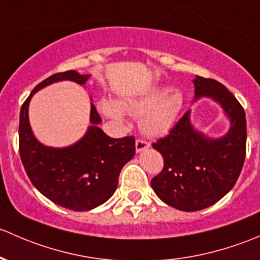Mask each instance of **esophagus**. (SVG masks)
Returning <instances> with one entry per match:
<instances>
[{
	"instance_id": "esophagus-1",
	"label": "esophagus",
	"mask_w": 260,
	"mask_h": 260,
	"mask_svg": "<svg viewBox=\"0 0 260 260\" xmlns=\"http://www.w3.org/2000/svg\"><path fill=\"white\" fill-rule=\"evenodd\" d=\"M149 148H150V144L148 143V141L140 140V139H139V140H136L135 149H136V151H138V152L144 151V150H146V149H149Z\"/></svg>"
}]
</instances>
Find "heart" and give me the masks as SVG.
I'll return each mask as SVG.
<instances>
[{"label":"heart","instance_id":"obj_1","mask_svg":"<svg viewBox=\"0 0 260 260\" xmlns=\"http://www.w3.org/2000/svg\"><path fill=\"white\" fill-rule=\"evenodd\" d=\"M185 105L184 93L169 86L155 85L135 96L119 101L104 100L103 111L115 120H124L125 112L140 116V127L148 136L159 138L175 126Z\"/></svg>","mask_w":260,"mask_h":260}]
</instances>
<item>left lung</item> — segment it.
I'll use <instances>...</instances> for the list:
<instances>
[{
  "mask_svg": "<svg viewBox=\"0 0 260 260\" xmlns=\"http://www.w3.org/2000/svg\"><path fill=\"white\" fill-rule=\"evenodd\" d=\"M194 99L208 98L218 104L229 127L210 138L191 122V110L170 134L152 148L164 157V169L152 178L151 188L160 200L183 211H197L215 204L237 183L245 159L247 120L244 109L223 84L195 76Z\"/></svg>",
  "mask_w": 260,
  "mask_h": 260,
  "instance_id": "1",
  "label": "left lung"
}]
</instances>
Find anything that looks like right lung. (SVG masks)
I'll list each match as a JSON object with an SVG mask.
<instances>
[{
  "label": "right lung",
  "instance_id": "right-lung-1",
  "mask_svg": "<svg viewBox=\"0 0 260 260\" xmlns=\"http://www.w3.org/2000/svg\"><path fill=\"white\" fill-rule=\"evenodd\" d=\"M90 76L70 70L47 77L32 90L20 112V156L31 183L52 203L75 211L91 210L110 199L120 171L135 155V139L106 135L99 127L103 120L90 103V126L80 140L65 148L44 145L31 129L28 106L32 96L51 84L74 81L84 86Z\"/></svg>",
  "mask_w": 260,
  "mask_h": 260
}]
</instances>
